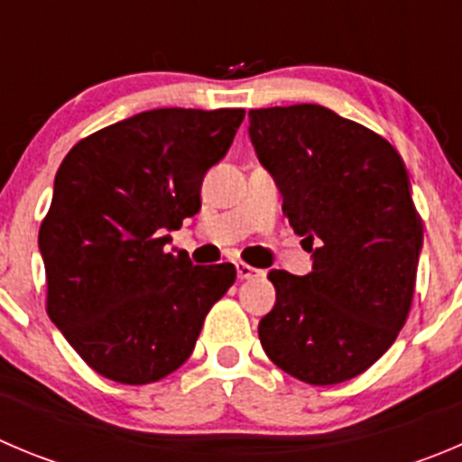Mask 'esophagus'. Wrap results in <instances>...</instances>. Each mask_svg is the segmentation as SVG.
Here are the masks:
<instances>
[{"label": "esophagus", "mask_w": 462, "mask_h": 462, "mask_svg": "<svg viewBox=\"0 0 462 462\" xmlns=\"http://www.w3.org/2000/svg\"><path fill=\"white\" fill-rule=\"evenodd\" d=\"M257 275H262V271H257L255 266L245 264V262H236V278L239 280H251L257 278Z\"/></svg>", "instance_id": "1"}]
</instances>
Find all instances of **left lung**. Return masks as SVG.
I'll return each instance as SVG.
<instances>
[{
  "instance_id": "left-lung-1",
  "label": "left lung",
  "mask_w": 462,
  "mask_h": 462,
  "mask_svg": "<svg viewBox=\"0 0 462 462\" xmlns=\"http://www.w3.org/2000/svg\"><path fill=\"white\" fill-rule=\"evenodd\" d=\"M257 159L312 271H271L260 342L282 372L335 385L369 369L411 312L424 226L406 163L383 136L321 105L248 111Z\"/></svg>"
}]
</instances>
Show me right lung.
I'll return each instance as SVG.
<instances>
[{
  "instance_id": "1",
  "label": "right lung",
  "mask_w": 462,
  "mask_h": 462,
  "mask_svg": "<svg viewBox=\"0 0 462 462\" xmlns=\"http://www.w3.org/2000/svg\"><path fill=\"white\" fill-rule=\"evenodd\" d=\"M244 109H152L90 134L56 171L41 226L47 314L88 367L145 385L182 367L230 262L166 251L200 209L205 172L230 150Z\"/></svg>"
}]
</instances>
